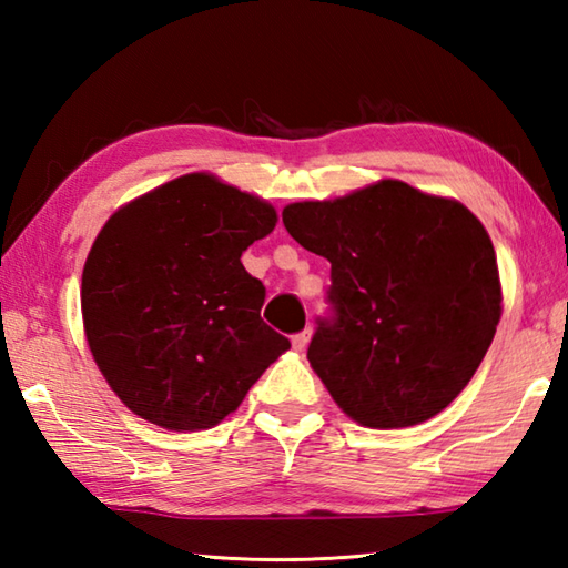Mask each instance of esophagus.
Returning <instances> with one entry per match:
<instances>
[{"instance_id":"34e87169","label":"esophagus","mask_w":568,"mask_h":568,"mask_svg":"<svg viewBox=\"0 0 568 568\" xmlns=\"http://www.w3.org/2000/svg\"><path fill=\"white\" fill-rule=\"evenodd\" d=\"M307 341H311V328H305V331H301V333H295L293 338H291V343H293V348H295V351H305Z\"/></svg>"}]
</instances>
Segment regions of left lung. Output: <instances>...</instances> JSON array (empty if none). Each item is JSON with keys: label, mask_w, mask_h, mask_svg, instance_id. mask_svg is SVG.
Instances as JSON below:
<instances>
[{"label": "left lung", "mask_w": 568, "mask_h": 568, "mask_svg": "<svg viewBox=\"0 0 568 568\" xmlns=\"http://www.w3.org/2000/svg\"><path fill=\"white\" fill-rule=\"evenodd\" d=\"M283 225L331 263L307 361L368 428L434 418L474 378L501 318L491 237L474 213L383 180L333 203H295Z\"/></svg>", "instance_id": "obj_1"}]
</instances>
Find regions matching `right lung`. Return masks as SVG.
<instances>
[{
	"label": "right lung",
	"instance_id": "obj_1",
	"mask_svg": "<svg viewBox=\"0 0 568 568\" xmlns=\"http://www.w3.org/2000/svg\"><path fill=\"white\" fill-rule=\"evenodd\" d=\"M275 210L195 172L118 210L82 271L90 351L120 400L170 430H203L243 403L291 341L261 318L265 285L240 255Z\"/></svg>",
	"mask_w": 568,
	"mask_h": 568
}]
</instances>
